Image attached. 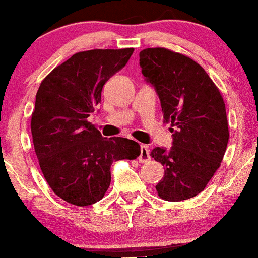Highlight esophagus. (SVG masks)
<instances>
[{
  "mask_svg": "<svg viewBox=\"0 0 258 258\" xmlns=\"http://www.w3.org/2000/svg\"><path fill=\"white\" fill-rule=\"evenodd\" d=\"M150 150H149V147L148 145H144L142 144L141 145V154H139V162L142 163H145V162H149L150 161Z\"/></svg>",
  "mask_w": 258,
  "mask_h": 258,
  "instance_id": "1",
  "label": "esophagus"
}]
</instances>
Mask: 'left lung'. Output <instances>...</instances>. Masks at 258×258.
<instances>
[{
	"label": "left lung",
	"instance_id": "1",
	"mask_svg": "<svg viewBox=\"0 0 258 258\" xmlns=\"http://www.w3.org/2000/svg\"><path fill=\"white\" fill-rule=\"evenodd\" d=\"M139 64L159 96L163 119L174 126L172 148L156 147L150 154L164 168L156 191L169 202L188 200L206 188L225 155V102L206 71L185 55L148 48L139 52Z\"/></svg>",
	"mask_w": 258,
	"mask_h": 258
}]
</instances>
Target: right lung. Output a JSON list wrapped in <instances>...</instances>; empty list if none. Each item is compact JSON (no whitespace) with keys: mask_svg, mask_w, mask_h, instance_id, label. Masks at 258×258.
I'll return each instance as SVG.
<instances>
[{"mask_svg":"<svg viewBox=\"0 0 258 258\" xmlns=\"http://www.w3.org/2000/svg\"><path fill=\"white\" fill-rule=\"evenodd\" d=\"M132 54V48L77 52L54 68L37 91L31 132L39 167L54 194L74 206L102 200L110 185L111 163L141 154L137 142L103 138L88 121L104 84Z\"/></svg>","mask_w":258,"mask_h":258,"instance_id":"right-lung-1","label":"right lung"}]
</instances>
